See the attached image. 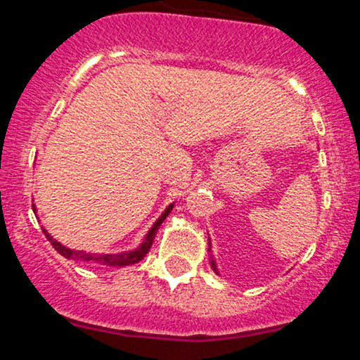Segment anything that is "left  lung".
I'll return each mask as SVG.
<instances>
[{"label":"left lung","instance_id":"obj_1","mask_svg":"<svg viewBox=\"0 0 360 360\" xmlns=\"http://www.w3.org/2000/svg\"><path fill=\"white\" fill-rule=\"evenodd\" d=\"M208 252H212V243H210V238H208ZM210 266H212V269L217 272V274H220V272H218V267H217V262H214V259H213V255H210Z\"/></svg>","mask_w":360,"mask_h":360}]
</instances>
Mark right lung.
I'll return each mask as SVG.
<instances>
[{
	"instance_id": "1",
	"label": "right lung",
	"mask_w": 360,
	"mask_h": 360,
	"mask_svg": "<svg viewBox=\"0 0 360 360\" xmlns=\"http://www.w3.org/2000/svg\"><path fill=\"white\" fill-rule=\"evenodd\" d=\"M32 208H34V213H35L37 206L32 205ZM172 208H174V203H171L166 210H164V213L157 218L155 223L150 226V230H148L147 235L143 237V240L139 247H135V249L127 250V252H118V254H94V252L69 249V247L62 245L60 242H57L56 238H53L52 235L47 232V230L45 229H42V230H44L45 237H47V240L52 243L53 249L59 252L60 255H64L65 259L81 260V262H86V264H103V266H110V267L131 266V264L140 262V260H142L148 254V250H150V247H152V242H154V238H155L157 230H159V226L162 225V221L166 220L167 214L171 213Z\"/></svg>"
}]
</instances>
